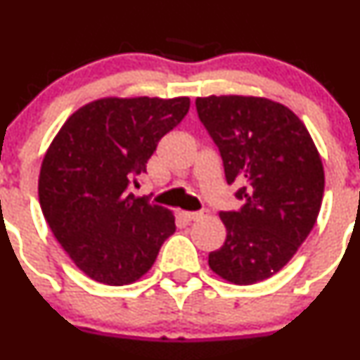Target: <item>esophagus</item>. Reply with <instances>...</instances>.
<instances>
[{
  "mask_svg": "<svg viewBox=\"0 0 360 360\" xmlns=\"http://www.w3.org/2000/svg\"><path fill=\"white\" fill-rule=\"evenodd\" d=\"M183 216L186 217L188 221H198V219H202L203 216H207V210H197V212H183Z\"/></svg>",
  "mask_w": 360,
  "mask_h": 360,
  "instance_id": "obj_1",
  "label": "esophagus"
}]
</instances>
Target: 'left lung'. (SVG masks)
Returning a JSON list of instances; mask_svg holds the SVG:
<instances>
[{"label":"left lung","instance_id":"obj_1","mask_svg":"<svg viewBox=\"0 0 360 360\" xmlns=\"http://www.w3.org/2000/svg\"><path fill=\"white\" fill-rule=\"evenodd\" d=\"M198 118L219 148L238 210L219 212L223 248L209 254L214 274L238 285L285 266L310 235L324 195V167L307 127L264 97H197Z\"/></svg>","mask_w":360,"mask_h":360}]
</instances>
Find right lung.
Returning <instances> with one entry per match:
<instances>
[{
  "label": "right lung",
  "instance_id": "1",
  "mask_svg": "<svg viewBox=\"0 0 360 360\" xmlns=\"http://www.w3.org/2000/svg\"><path fill=\"white\" fill-rule=\"evenodd\" d=\"M188 110V97H104L72 112L46 150L38 181L43 216L94 281H139L176 231L169 209L134 197L129 186Z\"/></svg>",
  "mask_w": 360,
  "mask_h": 360
}]
</instances>
